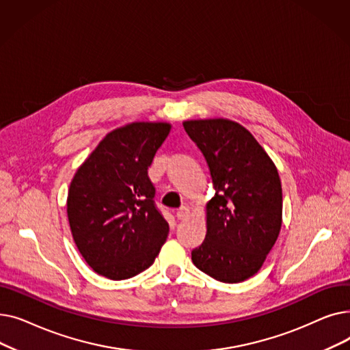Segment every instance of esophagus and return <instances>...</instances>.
Returning <instances> with one entry per match:
<instances>
[{"instance_id": "34e87169", "label": "esophagus", "mask_w": 350, "mask_h": 350, "mask_svg": "<svg viewBox=\"0 0 350 350\" xmlns=\"http://www.w3.org/2000/svg\"><path fill=\"white\" fill-rule=\"evenodd\" d=\"M189 214H190V211H189V208H187V207H181L180 210H177L176 217H177L178 219H185V218H187V217H189Z\"/></svg>"}]
</instances>
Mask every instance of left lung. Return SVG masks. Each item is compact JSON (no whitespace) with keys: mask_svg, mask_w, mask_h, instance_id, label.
I'll return each mask as SVG.
<instances>
[{"mask_svg":"<svg viewBox=\"0 0 350 350\" xmlns=\"http://www.w3.org/2000/svg\"><path fill=\"white\" fill-rule=\"evenodd\" d=\"M183 126L206 157L215 189L207 203L206 240L191 251L193 264L217 281H245L260 271L280 235L278 170L240 123L204 119Z\"/></svg>","mask_w":350,"mask_h":350,"instance_id":"left-lung-1","label":"left lung"}]
</instances>
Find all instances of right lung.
Returning a JSON list of instances; mask_svg holds the SVG:
<instances>
[{"instance_id":"1","label":"right lung","mask_w":350,"mask_h":350,"mask_svg":"<svg viewBox=\"0 0 350 350\" xmlns=\"http://www.w3.org/2000/svg\"><path fill=\"white\" fill-rule=\"evenodd\" d=\"M169 123L135 122L105 136L73 176L68 219L81 255L103 277L120 281L149 268L169 234L147 176Z\"/></svg>"}]
</instances>
